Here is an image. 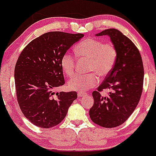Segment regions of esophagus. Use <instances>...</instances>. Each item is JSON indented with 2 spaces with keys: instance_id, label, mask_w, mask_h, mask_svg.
<instances>
[{
  "instance_id": "esophagus-1",
  "label": "esophagus",
  "mask_w": 156,
  "mask_h": 156,
  "mask_svg": "<svg viewBox=\"0 0 156 156\" xmlns=\"http://www.w3.org/2000/svg\"><path fill=\"white\" fill-rule=\"evenodd\" d=\"M77 95H78L79 97H83L84 95H86V93H82V92H78V93H77Z\"/></svg>"
}]
</instances>
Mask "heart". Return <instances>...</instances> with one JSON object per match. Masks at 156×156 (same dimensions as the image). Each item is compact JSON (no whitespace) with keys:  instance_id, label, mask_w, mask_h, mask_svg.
<instances>
[{"instance_id":"1","label":"heart","mask_w":156,"mask_h":156,"mask_svg":"<svg viewBox=\"0 0 156 156\" xmlns=\"http://www.w3.org/2000/svg\"><path fill=\"white\" fill-rule=\"evenodd\" d=\"M76 56L87 58L88 74H76L69 80L68 87L75 91H86L98 82L100 77L104 78L110 74L117 59V50L114 45L93 37H87L77 43L74 48ZM76 59L71 53H66L61 59V66L67 76L74 74Z\"/></svg>"}]
</instances>
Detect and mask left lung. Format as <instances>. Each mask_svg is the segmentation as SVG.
<instances>
[{
    "label": "left lung",
    "instance_id": "8db88e82",
    "mask_svg": "<svg viewBox=\"0 0 156 156\" xmlns=\"http://www.w3.org/2000/svg\"><path fill=\"white\" fill-rule=\"evenodd\" d=\"M108 35L117 50V59L110 74L97 91L90 117L95 124L105 128L120 126L132 115L139 103L143 87L144 68L139 50L129 38L116 29L105 30L96 36ZM112 90L103 97V89Z\"/></svg>",
    "mask_w": 156,
    "mask_h": 156
}]
</instances>
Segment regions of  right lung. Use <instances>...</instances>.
I'll return each mask as SVG.
<instances>
[{"mask_svg":"<svg viewBox=\"0 0 156 156\" xmlns=\"http://www.w3.org/2000/svg\"><path fill=\"white\" fill-rule=\"evenodd\" d=\"M83 34L50 32L32 40L22 51L14 69L18 103L25 117L41 128L56 126L77 98L76 92L54 90L64 84L61 57Z\"/></svg>","mask_w":156,"mask_h":156,"instance_id":"1","label":"right lung"}]
</instances>
